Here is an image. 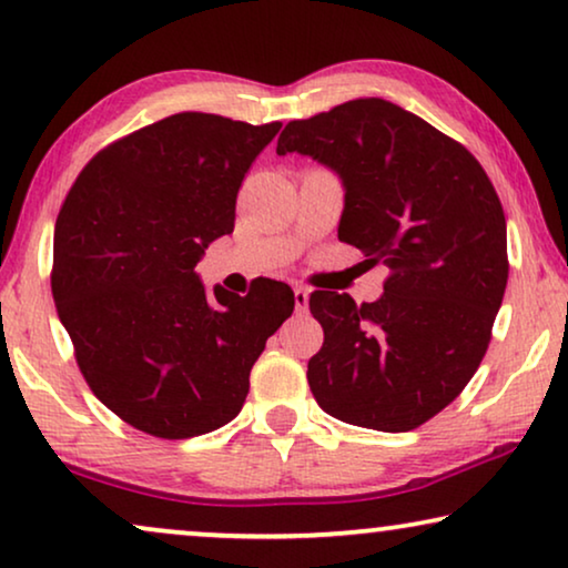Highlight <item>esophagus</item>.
<instances>
[{"mask_svg":"<svg viewBox=\"0 0 568 568\" xmlns=\"http://www.w3.org/2000/svg\"><path fill=\"white\" fill-rule=\"evenodd\" d=\"M307 302H310L307 286L302 284L294 286V307H297V313H307Z\"/></svg>","mask_w":568,"mask_h":568,"instance_id":"34e87169","label":"esophagus"}]
</instances>
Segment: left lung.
<instances>
[{
	"instance_id": "left-lung-1",
	"label": "left lung",
	"mask_w": 568,
	"mask_h": 568,
	"mask_svg": "<svg viewBox=\"0 0 568 568\" xmlns=\"http://www.w3.org/2000/svg\"><path fill=\"white\" fill-rule=\"evenodd\" d=\"M286 152L336 170L338 240L390 268L377 302L310 294L325 333L310 390L346 424L416 429L463 393L491 341L509 276L501 201L460 142L383 98L290 121Z\"/></svg>"
}]
</instances>
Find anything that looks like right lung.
<instances>
[{
    "mask_svg": "<svg viewBox=\"0 0 568 568\" xmlns=\"http://www.w3.org/2000/svg\"><path fill=\"white\" fill-rule=\"evenodd\" d=\"M278 129L168 115L103 146L59 209L57 313L84 383L139 432L189 439L232 422L255 359L292 315L282 282L212 297L193 271L235 230L240 185Z\"/></svg>",
    "mask_w": 568,
    "mask_h": 568,
    "instance_id": "obj_1",
    "label": "right lung"
}]
</instances>
